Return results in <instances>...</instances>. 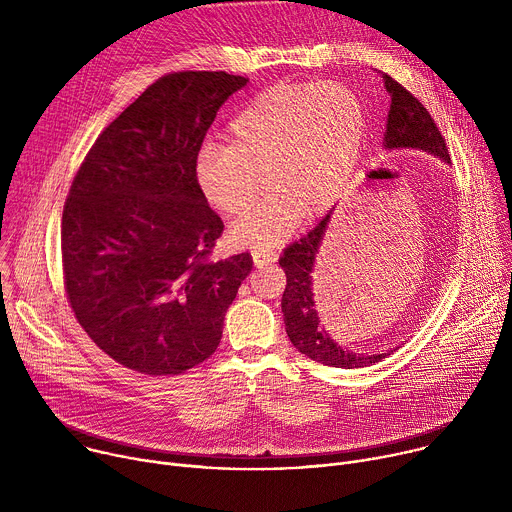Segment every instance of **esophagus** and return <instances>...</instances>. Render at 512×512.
<instances>
[{"label":"esophagus","instance_id":"34e87169","mask_svg":"<svg viewBox=\"0 0 512 512\" xmlns=\"http://www.w3.org/2000/svg\"><path fill=\"white\" fill-rule=\"evenodd\" d=\"M253 261L257 267H263V265H271L277 261V253L275 251H267V249H255L253 251Z\"/></svg>","mask_w":512,"mask_h":512}]
</instances>
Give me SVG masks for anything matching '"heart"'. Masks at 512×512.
Masks as SVG:
<instances>
[{"instance_id": "1", "label": "heart", "mask_w": 512, "mask_h": 512, "mask_svg": "<svg viewBox=\"0 0 512 512\" xmlns=\"http://www.w3.org/2000/svg\"><path fill=\"white\" fill-rule=\"evenodd\" d=\"M367 117L358 95L338 83H277L259 91L229 123L227 148L204 145L196 184L216 210L241 214L263 176L269 196L231 227V239L269 249L324 214L358 164Z\"/></svg>"}]
</instances>
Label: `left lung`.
<instances>
[{"instance_id": "obj_1", "label": "left lung", "mask_w": 512, "mask_h": 512, "mask_svg": "<svg viewBox=\"0 0 512 512\" xmlns=\"http://www.w3.org/2000/svg\"><path fill=\"white\" fill-rule=\"evenodd\" d=\"M385 87L391 95V109L385 131V145L389 150L395 148H417L425 150L433 156L450 162V152L442 131L437 129L429 111L419 103L413 93H409L401 83L393 77L385 75ZM328 212L322 221L300 241L291 243L279 265L285 271V291L281 298V312L285 322V332L302 354L308 358L336 369H362L373 367L389 356V352L381 354H356L342 346H338L322 328L320 318L314 304L312 294V277H314V261L320 251V243L330 223ZM358 269V265L354 267Z\"/></svg>"}]
</instances>
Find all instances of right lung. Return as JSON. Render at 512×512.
I'll return each mask as SVG.
<instances>
[{
	"label": "right lung",
	"mask_w": 512,
	"mask_h": 512,
	"mask_svg": "<svg viewBox=\"0 0 512 512\" xmlns=\"http://www.w3.org/2000/svg\"><path fill=\"white\" fill-rule=\"evenodd\" d=\"M249 79L168 72L111 121L70 184L60 227L68 306L125 369L182 375L214 354L253 259H212L225 225L194 164L216 111Z\"/></svg>",
	"instance_id": "right-lung-1"
}]
</instances>
